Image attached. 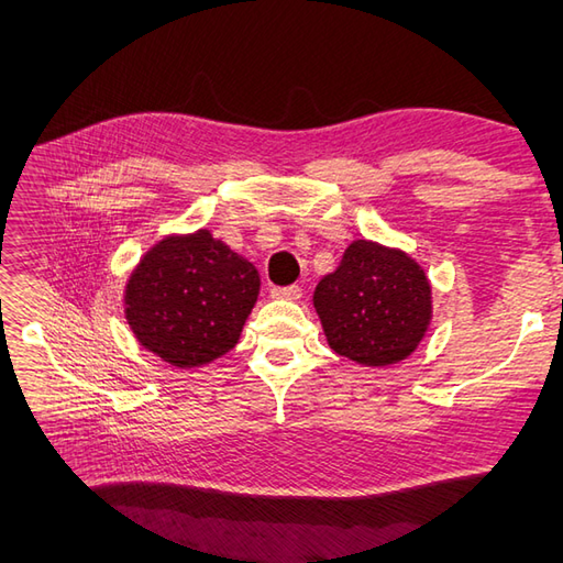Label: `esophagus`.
<instances>
[{
  "label": "esophagus",
  "instance_id": "1",
  "mask_svg": "<svg viewBox=\"0 0 563 563\" xmlns=\"http://www.w3.org/2000/svg\"><path fill=\"white\" fill-rule=\"evenodd\" d=\"M271 297H275V300H300L302 290L300 285H288V288H273Z\"/></svg>",
  "mask_w": 563,
  "mask_h": 563
}]
</instances>
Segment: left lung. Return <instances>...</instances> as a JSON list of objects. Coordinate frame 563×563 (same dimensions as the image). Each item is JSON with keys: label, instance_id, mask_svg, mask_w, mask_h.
I'll return each instance as SVG.
<instances>
[{"label": "left lung", "instance_id": "8db88e82", "mask_svg": "<svg viewBox=\"0 0 563 563\" xmlns=\"http://www.w3.org/2000/svg\"><path fill=\"white\" fill-rule=\"evenodd\" d=\"M329 349L365 367L406 361L433 321V285L399 246L355 239L314 290Z\"/></svg>", "mask_w": 563, "mask_h": 563}]
</instances>
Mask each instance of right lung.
<instances>
[{"label": "right lung", "mask_w": 563, "mask_h": 563, "mask_svg": "<svg viewBox=\"0 0 563 563\" xmlns=\"http://www.w3.org/2000/svg\"><path fill=\"white\" fill-rule=\"evenodd\" d=\"M258 292L254 263L202 227L147 249L128 275L123 314L142 349L190 369L234 349Z\"/></svg>", "instance_id": "add662e5"}]
</instances>
